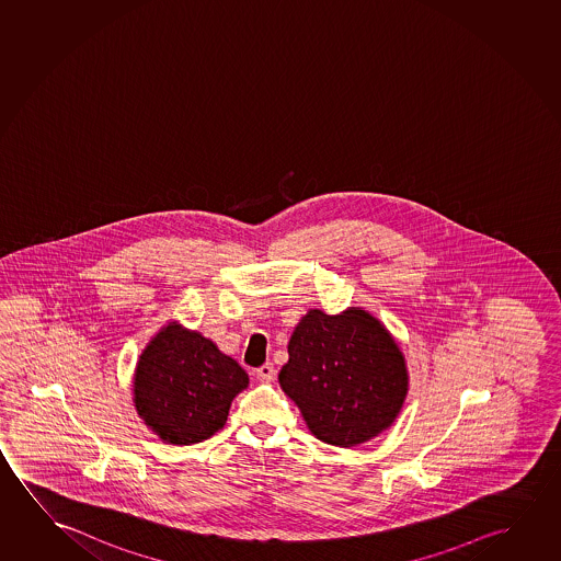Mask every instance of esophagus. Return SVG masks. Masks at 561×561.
I'll return each instance as SVG.
<instances>
[{
	"mask_svg": "<svg viewBox=\"0 0 561 561\" xmlns=\"http://www.w3.org/2000/svg\"><path fill=\"white\" fill-rule=\"evenodd\" d=\"M274 377H276V369H274L272 363H264L262 367L256 369V379L260 382H270V380H274Z\"/></svg>",
	"mask_w": 561,
	"mask_h": 561,
	"instance_id": "1",
	"label": "esophagus"
}]
</instances>
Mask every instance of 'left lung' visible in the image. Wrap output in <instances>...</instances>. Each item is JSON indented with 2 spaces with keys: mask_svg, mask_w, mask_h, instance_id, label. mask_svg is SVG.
I'll list each match as a JSON object with an SVG mask.
<instances>
[{
  "mask_svg": "<svg viewBox=\"0 0 561 561\" xmlns=\"http://www.w3.org/2000/svg\"><path fill=\"white\" fill-rule=\"evenodd\" d=\"M287 352L279 387L317 439L357 447L397 422L410 387L405 357L371 312L362 307L340 314L309 309Z\"/></svg>",
  "mask_w": 561,
  "mask_h": 561,
  "instance_id": "left-lung-1",
  "label": "left lung"
}]
</instances>
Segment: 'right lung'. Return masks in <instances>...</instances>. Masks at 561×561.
<instances>
[{"mask_svg":"<svg viewBox=\"0 0 561 561\" xmlns=\"http://www.w3.org/2000/svg\"><path fill=\"white\" fill-rule=\"evenodd\" d=\"M247 387L249 375L233 357L173 320L144 347L131 390L136 412L159 439L194 445L224 427Z\"/></svg>","mask_w":561,"mask_h":561,"instance_id":"obj_1","label":"right lung"}]
</instances>
